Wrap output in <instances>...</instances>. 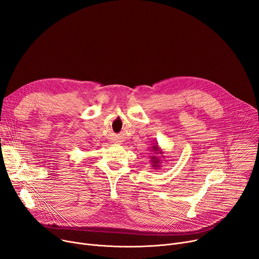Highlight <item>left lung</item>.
<instances>
[{"label": "left lung", "instance_id": "obj_1", "mask_svg": "<svg viewBox=\"0 0 259 259\" xmlns=\"http://www.w3.org/2000/svg\"><path fill=\"white\" fill-rule=\"evenodd\" d=\"M150 150L152 152V155L150 156V161H151V167L154 169V170H158L161 166V162H162V158L165 157L164 155V151L161 150L160 147L158 146L157 143H155V145H153Z\"/></svg>", "mask_w": 259, "mask_h": 259}]
</instances>
